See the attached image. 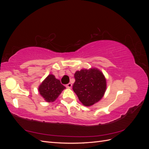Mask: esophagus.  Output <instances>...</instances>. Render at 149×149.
Returning <instances> with one entry per match:
<instances>
[{"mask_svg":"<svg viewBox=\"0 0 149 149\" xmlns=\"http://www.w3.org/2000/svg\"><path fill=\"white\" fill-rule=\"evenodd\" d=\"M71 86H72V84H71V83H68V84H67L66 85V87L67 88H71Z\"/></svg>","mask_w":149,"mask_h":149,"instance_id":"34e87169","label":"esophagus"}]
</instances>
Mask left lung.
<instances>
[{"label":"left lung","instance_id":"8db88e82","mask_svg":"<svg viewBox=\"0 0 149 149\" xmlns=\"http://www.w3.org/2000/svg\"><path fill=\"white\" fill-rule=\"evenodd\" d=\"M74 92L83 105L90 106L101 100L106 89V79L97 68L81 70L74 73Z\"/></svg>","mask_w":149,"mask_h":149}]
</instances>
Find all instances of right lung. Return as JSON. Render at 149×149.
I'll list each match as a JSON object with an SVG mask.
<instances>
[{"label":"right lung","instance_id":"right-lung-1","mask_svg":"<svg viewBox=\"0 0 149 149\" xmlns=\"http://www.w3.org/2000/svg\"><path fill=\"white\" fill-rule=\"evenodd\" d=\"M66 88L53 74H49L38 87V91L48 102L55 101Z\"/></svg>","mask_w":149,"mask_h":149}]
</instances>
